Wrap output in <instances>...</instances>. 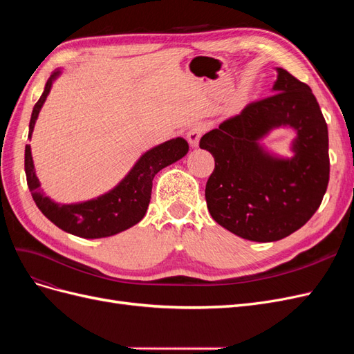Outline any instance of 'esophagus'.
Returning <instances> with one entry per match:
<instances>
[{"mask_svg": "<svg viewBox=\"0 0 354 354\" xmlns=\"http://www.w3.org/2000/svg\"><path fill=\"white\" fill-rule=\"evenodd\" d=\"M205 130L207 128L203 124H195L189 128V131L186 133V137H187V140L192 147H196L199 145L201 137L203 133H205Z\"/></svg>", "mask_w": 354, "mask_h": 354, "instance_id": "obj_1", "label": "esophagus"}]
</instances>
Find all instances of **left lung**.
<instances>
[{"label": "left lung", "mask_w": 354, "mask_h": 354, "mask_svg": "<svg viewBox=\"0 0 354 354\" xmlns=\"http://www.w3.org/2000/svg\"><path fill=\"white\" fill-rule=\"evenodd\" d=\"M273 94L203 134L199 147L216 160L205 187L220 226L254 242L283 239L320 207L329 181L328 127L307 84L277 68ZM297 133L295 156L267 153L259 140L274 127Z\"/></svg>", "instance_id": "8db88e82"}]
</instances>
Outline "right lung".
Returning <instances> with one entry per match:
<instances>
[{"instance_id":"right-lung-1","label":"right lung","mask_w":354,"mask_h":354,"mask_svg":"<svg viewBox=\"0 0 354 354\" xmlns=\"http://www.w3.org/2000/svg\"><path fill=\"white\" fill-rule=\"evenodd\" d=\"M59 75L60 71L53 72L46 84L44 93L41 94L39 100L34 106L28 138L32 137L38 113L51 90L53 81ZM187 152L189 145L183 137L171 138L142 155L130 173L121 180V183L109 190L108 194L78 203H57L42 194L29 145L25 147V173L32 198L39 211L51 223L75 236L99 239L124 232L140 221L147 211L149 202H151L153 177L160 169L174 164Z\"/></svg>"}]
</instances>
